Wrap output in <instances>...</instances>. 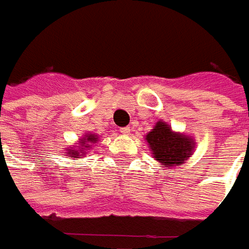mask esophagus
Instances as JSON below:
<instances>
[{
  "mask_svg": "<svg viewBox=\"0 0 249 249\" xmlns=\"http://www.w3.org/2000/svg\"><path fill=\"white\" fill-rule=\"evenodd\" d=\"M130 127H122V129H120V133H122V134H124V136H129L130 134Z\"/></svg>",
  "mask_w": 249,
  "mask_h": 249,
  "instance_id": "34e87169",
  "label": "esophagus"
}]
</instances>
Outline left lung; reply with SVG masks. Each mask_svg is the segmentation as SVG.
<instances>
[{
    "instance_id": "8db88e82",
    "label": "left lung",
    "mask_w": 249,
    "mask_h": 249,
    "mask_svg": "<svg viewBox=\"0 0 249 249\" xmlns=\"http://www.w3.org/2000/svg\"><path fill=\"white\" fill-rule=\"evenodd\" d=\"M152 157L165 169L181 166L190 158L196 148V142L191 136L172 130L170 124L158 120L154 129L145 136Z\"/></svg>"
}]
</instances>
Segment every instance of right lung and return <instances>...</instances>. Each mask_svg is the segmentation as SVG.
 <instances>
[{"instance_id": "add662e5", "label": "right lung", "mask_w": 249, "mask_h": 249, "mask_svg": "<svg viewBox=\"0 0 249 249\" xmlns=\"http://www.w3.org/2000/svg\"><path fill=\"white\" fill-rule=\"evenodd\" d=\"M98 141V134L95 133H86L83 134L82 139H79V141L76 142L77 145H72V147H66L65 149V154L66 157H71V158H82L87 154V151L91 148L92 144H95Z\"/></svg>"}]
</instances>
